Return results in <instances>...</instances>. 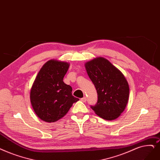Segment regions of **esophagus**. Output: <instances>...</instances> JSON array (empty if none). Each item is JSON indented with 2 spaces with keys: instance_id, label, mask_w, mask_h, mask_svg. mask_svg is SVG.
Returning <instances> with one entry per match:
<instances>
[{
  "instance_id": "1",
  "label": "esophagus",
  "mask_w": 160,
  "mask_h": 160,
  "mask_svg": "<svg viewBox=\"0 0 160 160\" xmlns=\"http://www.w3.org/2000/svg\"><path fill=\"white\" fill-rule=\"evenodd\" d=\"M86 100H87V98H86V97H83V98L81 99V101H82L83 102H85L86 101Z\"/></svg>"
}]
</instances>
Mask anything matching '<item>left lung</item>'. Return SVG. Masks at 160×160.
I'll list each match as a JSON object with an SVG mask.
<instances>
[{
	"label": "left lung",
	"mask_w": 160,
	"mask_h": 160,
	"mask_svg": "<svg viewBox=\"0 0 160 160\" xmlns=\"http://www.w3.org/2000/svg\"><path fill=\"white\" fill-rule=\"evenodd\" d=\"M85 67L98 95L97 104L91 108L104 120L118 118L129 99V88L126 78L118 68L102 57L86 62Z\"/></svg>",
	"instance_id": "left-lung-1"
}]
</instances>
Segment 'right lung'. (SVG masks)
Instances as JSON below:
<instances>
[{
  "label": "right lung",
  "mask_w": 160,
  "mask_h": 160,
  "mask_svg": "<svg viewBox=\"0 0 160 160\" xmlns=\"http://www.w3.org/2000/svg\"><path fill=\"white\" fill-rule=\"evenodd\" d=\"M69 65L67 62L54 59L48 61L33 82L30 93L31 105L37 116L46 122L60 120L79 100L72 95L71 86L63 80Z\"/></svg>",
  "instance_id": "1"
}]
</instances>
